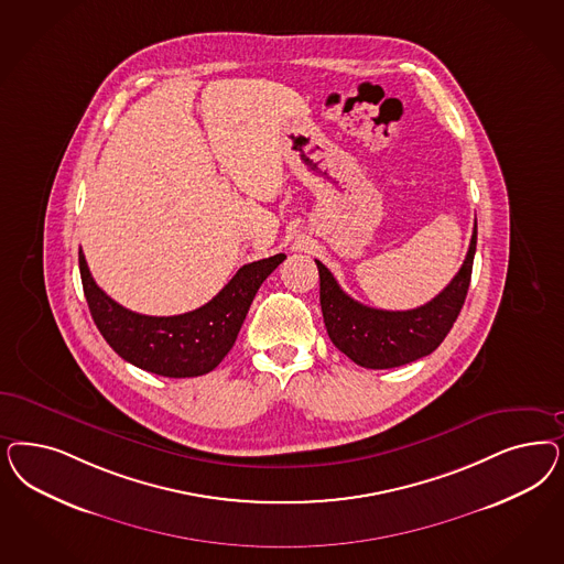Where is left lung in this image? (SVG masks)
Segmentation results:
<instances>
[{
  "label": "left lung",
  "instance_id": "obj_1",
  "mask_svg": "<svg viewBox=\"0 0 564 564\" xmlns=\"http://www.w3.org/2000/svg\"><path fill=\"white\" fill-rule=\"evenodd\" d=\"M477 245V221L473 226L469 251L460 270L444 291L417 310H373L350 299L322 261L319 303L327 336L350 361L367 369H390L413 364L434 352L463 310L471 282L473 257Z\"/></svg>",
  "mask_w": 564,
  "mask_h": 564
}]
</instances>
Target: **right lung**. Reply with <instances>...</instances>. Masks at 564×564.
Segmentation results:
<instances>
[{
	"label": "right lung",
	"mask_w": 564,
	"mask_h": 564,
	"mask_svg": "<svg viewBox=\"0 0 564 564\" xmlns=\"http://www.w3.org/2000/svg\"><path fill=\"white\" fill-rule=\"evenodd\" d=\"M284 259L278 253L242 265L209 303L172 317L141 315L109 299L95 284L83 251L78 268L93 322L124 361L164 378H197L230 352L259 286Z\"/></svg>",
	"instance_id": "add662e5"
}]
</instances>
